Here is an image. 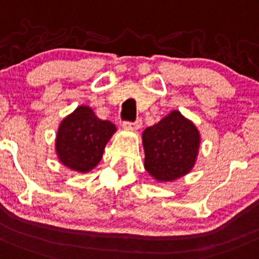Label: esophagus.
Wrapping results in <instances>:
<instances>
[{"mask_svg":"<svg viewBox=\"0 0 259 259\" xmlns=\"http://www.w3.org/2000/svg\"><path fill=\"white\" fill-rule=\"evenodd\" d=\"M142 119H137L134 122H127V121H124L122 122V126L126 127V129H133V130H138L142 127Z\"/></svg>","mask_w":259,"mask_h":259,"instance_id":"1","label":"esophagus"}]
</instances>
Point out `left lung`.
Listing matches in <instances>:
<instances>
[{"label": "left lung", "mask_w": 259, "mask_h": 259, "mask_svg": "<svg viewBox=\"0 0 259 259\" xmlns=\"http://www.w3.org/2000/svg\"><path fill=\"white\" fill-rule=\"evenodd\" d=\"M147 172L158 182L187 175L196 163L200 133L191 120L173 110L143 133Z\"/></svg>", "instance_id": "left-lung-1"}]
</instances>
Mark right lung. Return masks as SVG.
I'll return each mask as SVG.
<instances>
[{"label": "right lung", "instance_id": "right-lung-1", "mask_svg": "<svg viewBox=\"0 0 259 259\" xmlns=\"http://www.w3.org/2000/svg\"><path fill=\"white\" fill-rule=\"evenodd\" d=\"M116 126L101 120L89 106H78L63 119L57 133L55 152L69 169L86 173L101 160L104 149Z\"/></svg>", "mask_w": 259, "mask_h": 259}]
</instances>
